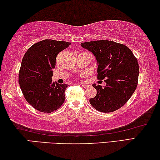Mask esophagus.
Instances as JSON below:
<instances>
[{
	"mask_svg": "<svg viewBox=\"0 0 160 160\" xmlns=\"http://www.w3.org/2000/svg\"><path fill=\"white\" fill-rule=\"evenodd\" d=\"M81 85H82V86H83V87H84V88H87V86H88V85L83 84V83H82V84H81Z\"/></svg>",
	"mask_w": 160,
	"mask_h": 160,
	"instance_id": "1",
	"label": "esophagus"
}]
</instances>
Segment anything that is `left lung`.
I'll return each mask as SVG.
<instances>
[{
	"label": "left lung",
	"instance_id": "1",
	"mask_svg": "<svg viewBox=\"0 0 160 160\" xmlns=\"http://www.w3.org/2000/svg\"><path fill=\"white\" fill-rule=\"evenodd\" d=\"M97 61L98 79H104L103 87L93 83L97 91L89 102L100 112H111L126 103L136 89L139 65L130 49L124 44L109 40H96L81 44Z\"/></svg>",
	"mask_w": 160,
	"mask_h": 160
}]
</instances>
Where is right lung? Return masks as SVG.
<instances>
[{
	"mask_svg": "<svg viewBox=\"0 0 160 160\" xmlns=\"http://www.w3.org/2000/svg\"><path fill=\"white\" fill-rule=\"evenodd\" d=\"M71 42L44 40L34 44L23 57L19 83L24 97L38 111L50 112L61 107L65 100L67 84L52 82L56 57Z\"/></svg>",
	"mask_w": 160,
	"mask_h": 160,
	"instance_id": "1",
	"label": "right lung"
}]
</instances>
